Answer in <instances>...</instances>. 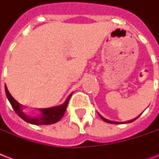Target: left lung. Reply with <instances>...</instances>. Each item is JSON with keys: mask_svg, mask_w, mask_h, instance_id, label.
Wrapping results in <instances>:
<instances>
[{"mask_svg": "<svg viewBox=\"0 0 159 159\" xmlns=\"http://www.w3.org/2000/svg\"><path fill=\"white\" fill-rule=\"evenodd\" d=\"M98 114H99V113H98ZM140 115H141V114H140ZM140 115H139V116H137V117H136V118L133 119V120H131L125 121V122H124V124H126V123H131V122H133V121L135 120L136 119H138L139 117V116H140ZM99 116H101V118H102V120H104L105 122H107V123H111V124H120V122H116V121H111V120H106V118H104V117H103V116H101V115H100V114H99Z\"/></svg>", "mask_w": 159, "mask_h": 159, "instance_id": "8db88e82", "label": "left lung"}]
</instances>
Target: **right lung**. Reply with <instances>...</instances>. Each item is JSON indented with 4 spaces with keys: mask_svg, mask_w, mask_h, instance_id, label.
Masks as SVG:
<instances>
[{
    "mask_svg": "<svg viewBox=\"0 0 159 159\" xmlns=\"http://www.w3.org/2000/svg\"><path fill=\"white\" fill-rule=\"evenodd\" d=\"M6 90V97L8 98L9 102L11 103L12 108L14 111H16V113L18 115L21 119H23L24 120L28 122L32 125H52L59 120L60 119L62 118L63 115H64L66 108L68 104L70 98L72 97V94H70L66 100V102L63 104L60 105V106L52 107V108H46V109H39L41 114L38 116H30L24 113L23 111V106L20 104L18 102H16V100L14 99L12 96L10 94L7 87H5Z\"/></svg>",
    "mask_w": 159,
    "mask_h": 159,
    "instance_id": "1",
    "label": "right lung"
}]
</instances>
